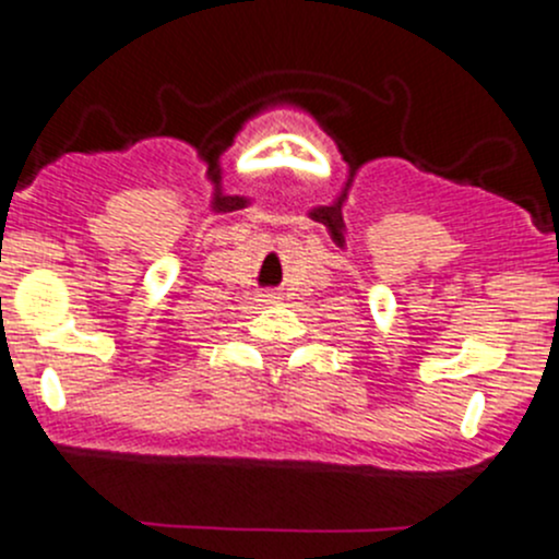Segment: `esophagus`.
<instances>
[{"label":"esophagus","instance_id":"esophagus-1","mask_svg":"<svg viewBox=\"0 0 559 559\" xmlns=\"http://www.w3.org/2000/svg\"><path fill=\"white\" fill-rule=\"evenodd\" d=\"M264 302H275V300H278V297H275V292H264Z\"/></svg>","mask_w":559,"mask_h":559}]
</instances>
